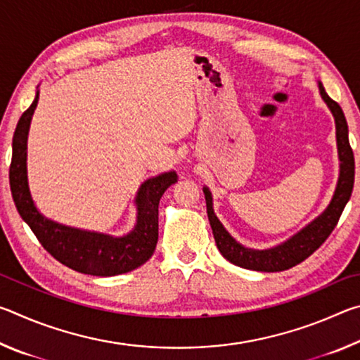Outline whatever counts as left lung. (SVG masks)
Returning a JSON list of instances; mask_svg holds the SVG:
<instances>
[{
    "mask_svg": "<svg viewBox=\"0 0 360 360\" xmlns=\"http://www.w3.org/2000/svg\"><path fill=\"white\" fill-rule=\"evenodd\" d=\"M321 98L324 100L327 108L335 119V135H337V149L340 160V173L335 192L332 195L330 203L321 212L318 217H314L311 222H308L303 229H300L283 243L276 246L266 249H252L243 246L231 236L222 222L219 221L214 208H212V193L208 187H203L205 200H206V212L214 235L217 249L221 251L225 259L231 264L241 268L255 271H284L289 268L300 264L307 257H309L322 243H324L332 230L337 225L338 219L343 212L346 203L349 202L352 186H354V154L349 146L348 138V124H346L345 114L341 111L338 103H335L327 95L324 85L318 81Z\"/></svg>",
    "mask_w": 360,
    "mask_h": 360,
    "instance_id": "left-lung-1",
    "label": "left lung"
}]
</instances>
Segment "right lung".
<instances>
[{"mask_svg": "<svg viewBox=\"0 0 360 360\" xmlns=\"http://www.w3.org/2000/svg\"><path fill=\"white\" fill-rule=\"evenodd\" d=\"M38 100L39 85L32 106L22 114L12 138L9 184L20 217L33 230L42 248L71 270L92 276H115L141 266L155 251L158 202L167 188L178 182V174L174 169H169L152 176L139 186L135 197V227L122 236L70 227L52 221L36 208L28 186V133Z\"/></svg>", "mask_w": 360, "mask_h": 360, "instance_id": "add662e5", "label": "right lung"}]
</instances>
